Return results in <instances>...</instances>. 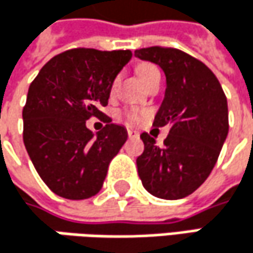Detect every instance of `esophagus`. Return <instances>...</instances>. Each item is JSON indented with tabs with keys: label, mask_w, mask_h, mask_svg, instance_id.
I'll return each instance as SVG.
<instances>
[{
	"label": "esophagus",
	"mask_w": 253,
	"mask_h": 253,
	"mask_svg": "<svg viewBox=\"0 0 253 253\" xmlns=\"http://www.w3.org/2000/svg\"><path fill=\"white\" fill-rule=\"evenodd\" d=\"M127 136L131 139V137H139V133L133 128H127Z\"/></svg>",
	"instance_id": "esophagus-1"
}]
</instances>
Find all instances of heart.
<instances>
[{
  "mask_svg": "<svg viewBox=\"0 0 253 253\" xmlns=\"http://www.w3.org/2000/svg\"><path fill=\"white\" fill-rule=\"evenodd\" d=\"M137 75L142 79V82L145 84H148V82L155 76H160V70L157 66L154 64H149V63H143L137 67ZM123 119L126 120L127 123H137L140 122L143 117H145V111L142 110H137V108H128V110H125L122 113Z\"/></svg>",
  "mask_w": 253,
  "mask_h": 253,
  "instance_id": "heart-1",
  "label": "heart"
}]
</instances>
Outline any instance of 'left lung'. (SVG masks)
Wrapping results in <instances>:
<instances>
[{
    "label": "left lung",
    "instance_id": "obj_1",
    "mask_svg": "<svg viewBox=\"0 0 253 253\" xmlns=\"http://www.w3.org/2000/svg\"><path fill=\"white\" fill-rule=\"evenodd\" d=\"M134 55L158 64L167 79L164 101L154 126H170L163 146L142 133L137 157L143 187L161 199L193 193L212 171L228 133L227 98L215 75L198 58L167 46L136 49Z\"/></svg>",
    "mask_w": 253,
    "mask_h": 253
}]
</instances>
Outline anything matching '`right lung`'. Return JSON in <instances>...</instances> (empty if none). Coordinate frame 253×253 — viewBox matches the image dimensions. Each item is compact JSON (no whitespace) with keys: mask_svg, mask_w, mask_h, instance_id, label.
I'll return each mask as SVG.
<instances>
[{"mask_svg":"<svg viewBox=\"0 0 253 253\" xmlns=\"http://www.w3.org/2000/svg\"><path fill=\"white\" fill-rule=\"evenodd\" d=\"M131 58L130 49L73 48L52 57L29 86L23 107V142L43 183L66 199L95 196L111 160L127 140L123 126L101 108L111 86ZM90 117L107 125L93 136Z\"/></svg>","mask_w":253,"mask_h":253,"instance_id":"add662e5","label":"right lung"}]
</instances>
